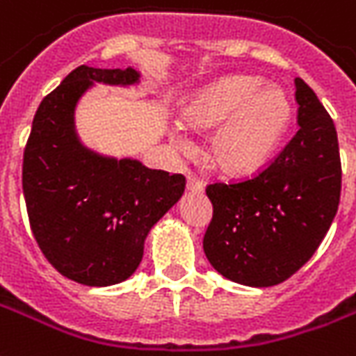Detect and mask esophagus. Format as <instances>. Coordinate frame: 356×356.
Returning <instances> with one entry per match:
<instances>
[{
	"mask_svg": "<svg viewBox=\"0 0 356 356\" xmlns=\"http://www.w3.org/2000/svg\"><path fill=\"white\" fill-rule=\"evenodd\" d=\"M186 188H188L190 192L202 194V192H203V181H200L196 175H188V177H186Z\"/></svg>",
	"mask_w": 356,
	"mask_h": 356,
	"instance_id": "obj_1",
	"label": "esophagus"
}]
</instances>
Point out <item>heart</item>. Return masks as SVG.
Listing matches in <instances>:
<instances>
[{
	"instance_id": "obj_1",
	"label": "heart",
	"mask_w": 356,
	"mask_h": 356,
	"mask_svg": "<svg viewBox=\"0 0 356 356\" xmlns=\"http://www.w3.org/2000/svg\"><path fill=\"white\" fill-rule=\"evenodd\" d=\"M293 108L276 86L256 76H227L190 100L184 123L194 130L218 127L209 140V159L226 175H250L270 159L291 123ZM179 149L188 147L181 124L172 132Z\"/></svg>"
}]
</instances>
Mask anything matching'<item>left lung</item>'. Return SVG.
<instances>
[{
    "instance_id": "obj_1",
    "label": "left lung",
    "mask_w": 356,
    "mask_h": 356,
    "mask_svg": "<svg viewBox=\"0 0 356 356\" xmlns=\"http://www.w3.org/2000/svg\"><path fill=\"white\" fill-rule=\"evenodd\" d=\"M300 129L256 177L207 186L209 263L227 280L270 287L295 275L334 220L341 190L338 134L325 106L295 78Z\"/></svg>"
}]
</instances>
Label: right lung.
<instances>
[{
    "label": "right lung",
    "instance_id": "1",
    "mask_svg": "<svg viewBox=\"0 0 356 356\" xmlns=\"http://www.w3.org/2000/svg\"><path fill=\"white\" fill-rule=\"evenodd\" d=\"M95 81L134 86L140 72L81 65L46 95L24 151L22 188L46 259L69 280L104 287L134 275L151 227L183 196L184 177L80 142L74 110Z\"/></svg>",
    "mask_w": 356,
    "mask_h": 356
}]
</instances>
